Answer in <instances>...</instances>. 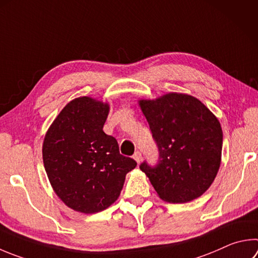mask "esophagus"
<instances>
[{
	"mask_svg": "<svg viewBox=\"0 0 258 258\" xmlns=\"http://www.w3.org/2000/svg\"><path fill=\"white\" fill-rule=\"evenodd\" d=\"M133 158H134L135 161H137L138 163H140V162H141V160H142V153L140 152V151H137V152L134 153Z\"/></svg>",
	"mask_w": 258,
	"mask_h": 258,
	"instance_id": "1",
	"label": "esophagus"
}]
</instances>
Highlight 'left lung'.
Listing matches in <instances>:
<instances>
[{
  "label": "left lung",
  "instance_id": "8db88e82",
  "mask_svg": "<svg viewBox=\"0 0 258 258\" xmlns=\"http://www.w3.org/2000/svg\"><path fill=\"white\" fill-rule=\"evenodd\" d=\"M159 159L154 167L140 166L161 200L186 203L212 184L221 163L222 128L198 98L170 92L154 100H140Z\"/></svg>",
  "mask_w": 258,
  "mask_h": 258
}]
</instances>
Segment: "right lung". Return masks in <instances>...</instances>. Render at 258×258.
<instances>
[{
  "label": "right lung",
  "instance_id": "right-lung-1",
  "mask_svg": "<svg viewBox=\"0 0 258 258\" xmlns=\"http://www.w3.org/2000/svg\"><path fill=\"white\" fill-rule=\"evenodd\" d=\"M109 105L76 98L49 126L43 144L46 174L56 195L78 212L91 214L118 199L125 176L137 167L119 153L116 139L102 127Z\"/></svg>",
  "mask_w": 258,
  "mask_h": 258
}]
</instances>
